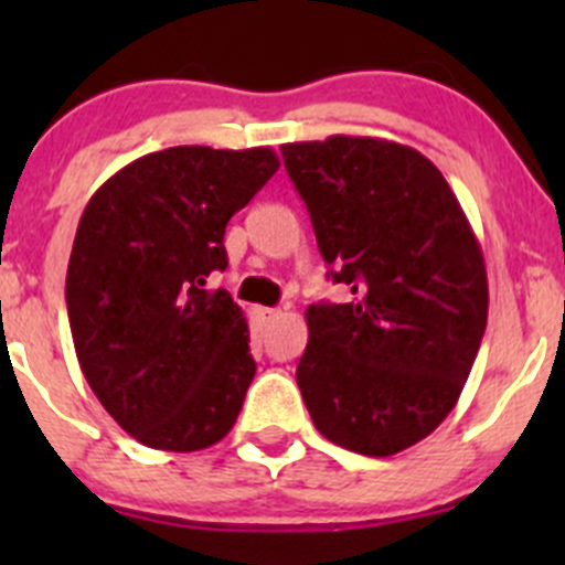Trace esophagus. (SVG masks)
<instances>
[{"label":"esophagus","instance_id":"34e87169","mask_svg":"<svg viewBox=\"0 0 565 565\" xmlns=\"http://www.w3.org/2000/svg\"><path fill=\"white\" fill-rule=\"evenodd\" d=\"M278 317H281V311L278 309H256V319H259L262 324H273Z\"/></svg>","mask_w":565,"mask_h":565}]
</instances>
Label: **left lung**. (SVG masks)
Listing matches in <instances>:
<instances>
[{"instance_id": "1", "label": "left lung", "mask_w": 565, "mask_h": 565, "mask_svg": "<svg viewBox=\"0 0 565 565\" xmlns=\"http://www.w3.org/2000/svg\"><path fill=\"white\" fill-rule=\"evenodd\" d=\"M328 276L350 303L306 311L298 385L319 435L393 457L446 420L487 330L483 254L440 169L372 136L281 145Z\"/></svg>"}]
</instances>
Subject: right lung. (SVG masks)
<instances>
[{
	"label": "right lung",
	"mask_w": 565,
	"mask_h": 565,
	"mask_svg": "<svg viewBox=\"0 0 565 565\" xmlns=\"http://www.w3.org/2000/svg\"><path fill=\"white\" fill-rule=\"evenodd\" d=\"M270 147H169L108 177L78 221L67 319L106 413L147 448L202 451L230 435L256 374L248 324L207 276L232 215L276 174Z\"/></svg>",
	"instance_id": "obj_1"
}]
</instances>
